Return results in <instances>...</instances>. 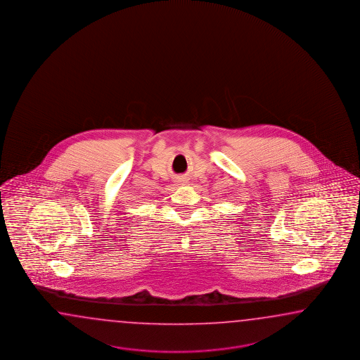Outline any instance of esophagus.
I'll return each instance as SVG.
<instances>
[{"instance_id":"1","label":"esophagus","mask_w":360,"mask_h":360,"mask_svg":"<svg viewBox=\"0 0 360 360\" xmlns=\"http://www.w3.org/2000/svg\"><path fill=\"white\" fill-rule=\"evenodd\" d=\"M181 181H184V179H181ZM181 181H178V182H181Z\"/></svg>"}]
</instances>
